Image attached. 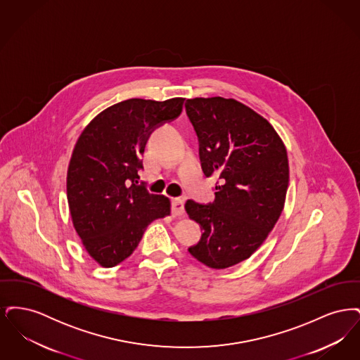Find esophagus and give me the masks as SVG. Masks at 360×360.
<instances>
[{"label":"esophagus","instance_id":"34e87169","mask_svg":"<svg viewBox=\"0 0 360 360\" xmlns=\"http://www.w3.org/2000/svg\"><path fill=\"white\" fill-rule=\"evenodd\" d=\"M172 209L174 216H184L185 213V202L181 198H172Z\"/></svg>","mask_w":360,"mask_h":360}]
</instances>
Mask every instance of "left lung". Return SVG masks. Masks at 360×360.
Instances as JSON below:
<instances>
[{
  "mask_svg": "<svg viewBox=\"0 0 360 360\" xmlns=\"http://www.w3.org/2000/svg\"><path fill=\"white\" fill-rule=\"evenodd\" d=\"M185 108L202 172L219 176L212 204L186 201L188 217L204 231L188 252L210 269H226L251 257L278 221L289 186L288 153L273 125L233 98H193Z\"/></svg>",
  "mask_w": 360,
  "mask_h": 360,
  "instance_id": "8db88e82",
  "label": "left lung"
}]
</instances>
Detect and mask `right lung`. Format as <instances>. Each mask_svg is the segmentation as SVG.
<instances>
[{"label": "right lung", "mask_w": 360, "mask_h": 360, "mask_svg": "<svg viewBox=\"0 0 360 360\" xmlns=\"http://www.w3.org/2000/svg\"><path fill=\"white\" fill-rule=\"evenodd\" d=\"M185 98H131L89 122L70 159L68 201L82 244L103 267L129 257L148 224L170 214V200L139 185L148 137L176 119Z\"/></svg>", "instance_id": "1"}]
</instances>
